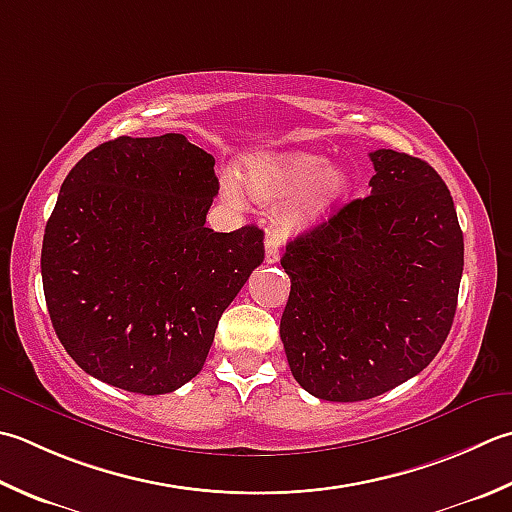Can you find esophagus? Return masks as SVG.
Listing matches in <instances>:
<instances>
[{"instance_id": "esophagus-1", "label": "esophagus", "mask_w": 512, "mask_h": 512, "mask_svg": "<svg viewBox=\"0 0 512 512\" xmlns=\"http://www.w3.org/2000/svg\"><path fill=\"white\" fill-rule=\"evenodd\" d=\"M279 255H282V250H279V239L273 237V235L266 237V262L277 264Z\"/></svg>"}]
</instances>
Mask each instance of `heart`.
I'll return each instance as SVG.
<instances>
[{"instance_id": "obj_1", "label": "heart", "mask_w": 512, "mask_h": 512, "mask_svg": "<svg viewBox=\"0 0 512 512\" xmlns=\"http://www.w3.org/2000/svg\"><path fill=\"white\" fill-rule=\"evenodd\" d=\"M242 179L248 193L264 204H277L288 197L279 210V224L288 230H302L322 222L353 188L346 168L328 164L324 155L306 150L250 159ZM222 193L230 204L244 202L242 184L235 177L224 179Z\"/></svg>"}]
</instances>
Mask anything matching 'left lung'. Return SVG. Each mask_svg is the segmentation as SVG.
Returning <instances> with one entry per match:
<instances>
[{"instance_id":"8db88e82","label":"left lung","mask_w":512,"mask_h":512,"mask_svg":"<svg viewBox=\"0 0 512 512\" xmlns=\"http://www.w3.org/2000/svg\"><path fill=\"white\" fill-rule=\"evenodd\" d=\"M370 159V195L295 237L282 257L290 373L326 402H362L422 373L457 310L464 235L444 179L397 150Z\"/></svg>"}]
</instances>
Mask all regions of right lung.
I'll return each mask as SVG.
<instances>
[{"label": "right lung", "instance_id": "right-lung-1", "mask_svg": "<svg viewBox=\"0 0 512 512\" xmlns=\"http://www.w3.org/2000/svg\"><path fill=\"white\" fill-rule=\"evenodd\" d=\"M215 159L184 135L117 137L66 175L42 246L50 322L75 364L164 395L202 370L215 328L264 262V230L206 228Z\"/></svg>", "mask_w": 512, "mask_h": 512}]
</instances>
